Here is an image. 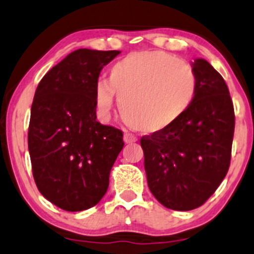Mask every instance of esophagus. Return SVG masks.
<instances>
[{
	"mask_svg": "<svg viewBox=\"0 0 254 254\" xmlns=\"http://www.w3.org/2000/svg\"><path fill=\"white\" fill-rule=\"evenodd\" d=\"M124 141L126 144L135 143V141H137V138H135L133 134H130V133H126V134L124 135Z\"/></svg>",
	"mask_w": 254,
	"mask_h": 254,
	"instance_id": "esophagus-1",
	"label": "esophagus"
}]
</instances>
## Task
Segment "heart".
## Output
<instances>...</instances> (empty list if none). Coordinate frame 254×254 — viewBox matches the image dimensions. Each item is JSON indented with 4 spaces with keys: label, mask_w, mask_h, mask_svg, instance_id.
Masks as SVG:
<instances>
[{
    "label": "heart",
    "mask_w": 254,
    "mask_h": 254,
    "mask_svg": "<svg viewBox=\"0 0 254 254\" xmlns=\"http://www.w3.org/2000/svg\"><path fill=\"white\" fill-rule=\"evenodd\" d=\"M197 93V77L188 63L162 51L135 52L108 71V84L98 82L95 106L108 117L114 94L125 122L145 134H159L187 114Z\"/></svg>",
    "instance_id": "heart-1"
}]
</instances>
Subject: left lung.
Returning <instances> with one entry per match:
<instances>
[{"label": "left lung", "instance_id": "obj_1", "mask_svg": "<svg viewBox=\"0 0 254 254\" xmlns=\"http://www.w3.org/2000/svg\"><path fill=\"white\" fill-rule=\"evenodd\" d=\"M192 105L173 126L140 139L148 187L161 204L191 211L213 195L230 166L235 115L228 86L202 58Z\"/></svg>", "mask_w": 254, "mask_h": 254}]
</instances>
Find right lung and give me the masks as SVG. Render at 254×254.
Segmentation results:
<instances>
[{
    "mask_svg": "<svg viewBox=\"0 0 254 254\" xmlns=\"http://www.w3.org/2000/svg\"><path fill=\"white\" fill-rule=\"evenodd\" d=\"M121 52L73 51L43 76L35 92L28 145L40 192L78 212L102 200L124 148L122 132L97 121L94 91L103 67Z\"/></svg>",
    "mask_w": 254,
    "mask_h": 254,
    "instance_id": "1",
    "label": "right lung"
}]
</instances>
